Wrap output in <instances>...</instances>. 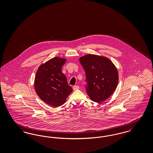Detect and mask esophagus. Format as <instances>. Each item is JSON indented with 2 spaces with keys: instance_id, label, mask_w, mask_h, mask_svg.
Returning a JSON list of instances; mask_svg holds the SVG:
<instances>
[{
  "instance_id": "34e87169",
  "label": "esophagus",
  "mask_w": 153,
  "mask_h": 153,
  "mask_svg": "<svg viewBox=\"0 0 153 153\" xmlns=\"http://www.w3.org/2000/svg\"><path fill=\"white\" fill-rule=\"evenodd\" d=\"M79 88L80 87H79V85H74V86H73V90H74V91H76V90H77V89H79Z\"/></svg>"
}]
</instances>
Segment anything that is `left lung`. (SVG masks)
<instances>
[{
    "label": "left lung",
    "mask_w": 153,
    "mask_h": 153,
    "mask_svg": "<svg viewBox=\"0 0 153 153\" xmlns=\"http://www.w3.org/2000/svg\"><path fill=\"white\" fill-rule=\"evenodd\" d=\"M86 76V91L90 99L104 102L116 89L119 76L115 66L108 58L95 54L80 58Z\"/></svg>",
    "instance_id": "obj_1"
}]
</instances>
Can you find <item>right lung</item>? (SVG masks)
Returning <instances> with one entry per match:
<instances>
[{
  "label": "right lung",
  "instance_id": "1",
  "mask_svg": "<svg viewBox=\"0 0 153 153\" xmlns=\"http://www.w3.org/2000/svg\"><path fill=\"white\" fill-rule=\"evenodd\" d=\"M65 62V58H51L38 68L35 77L36 94L45 102L54 107L64 104L73 91L62 73V67Z\"/></svg>",
  "mask_w": 153,
  "mask_h": 153
}]
</instances>
